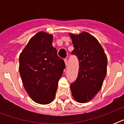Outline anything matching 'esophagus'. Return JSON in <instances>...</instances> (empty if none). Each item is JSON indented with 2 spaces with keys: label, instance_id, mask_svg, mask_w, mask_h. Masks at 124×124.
Here are the masks:
<instances>
[{
  "label": "esophagus",
  "instance_id": "34e87169",
  "mask_svg": "<svg viewBox=\"0 0 124 124\" xmlns=\"http://www.w3.org/2000/svg\"><path fill=\"white\" fill-rule=\"evenodd\" d=\"M64 62H65L66 66H68V59H67V58H65V59H64Z\"/></svg>",
  "mask_w": 124,
  "mask_h": 124
}]
</instances>
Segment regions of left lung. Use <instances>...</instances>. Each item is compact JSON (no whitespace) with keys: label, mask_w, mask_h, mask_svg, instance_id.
I'll use <instances>...</instances> for the list:
<instances>
[{"label":"left lung","mask_w":124,"mask_h":124,"mask_svg":"<svg viewBox=\"0 0 124 124\" xmlns=\"http://www.w3.org/2000/svg\"><path fill=\"white\" fill-rule=\"evenodd\" d=\"M77 57L79 70L77 78L71 84V90L77 102L85 103L94 98L102 86L107 73L108 59L96 38L87 32L70 34Z\"/></svg>","instance_id":"1"}]
</instances>
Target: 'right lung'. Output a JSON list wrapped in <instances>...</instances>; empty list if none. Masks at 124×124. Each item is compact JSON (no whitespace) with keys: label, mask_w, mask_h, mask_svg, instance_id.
<instances>
[{"label":"right lung","mask_w":124,"mask_h":124,"mask_svg":"<svg viewBox=\"0 0 124 124\" xmlns=\"http://www.w3.org/2000/svg\"><path fill=\"white\" fill-rule=\"evenodd\" d=\"M52 41V35L39 32L19 56V73L24 88L34 102L40 104L53 100L58 82L66 68Z\"/></svg>","instance_id":"right-lung-1"}]
</instances>
